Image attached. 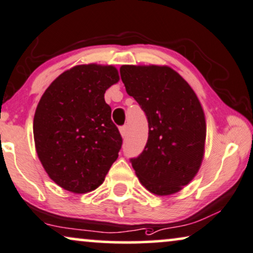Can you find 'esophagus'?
<instances>
[{"instance_id": "obj_1", "label": "esophagus", "mask_w": 253, "mask_h": 253, "mask_svg": "<svg viewBox=\"0 0 253 253\" xmlns=\"http://www.w3.org/2000/svg\"><path fill=\"white\" fill-rule=\"evenodd\" d=\"M126 130H127L126 126H122L120 127V132H121V134H122V137L126 136Z\"/></svg>"}]
</instances>
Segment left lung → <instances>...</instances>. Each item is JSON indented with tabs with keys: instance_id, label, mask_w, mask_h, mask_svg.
Listing matches in <instances>:
<instances>
[{
	"instance_id": "1",
	"label": "left lung",
	"mask_w": 253,
	"mask_h": 253,
	"mask_svg": "<svg viewBox=\"0 0 253 253\" xmlns=\"http://www.w3.org/2000/svg\"><path fill=\"white\" fill-rule=\"evenodd\" d=\"M120 73L149 123L146 145L131 165L147 191L174 194L192 181L202 163L206 120L199 98L170 67L124 65Z\"/></svg>"
}]
</instances>
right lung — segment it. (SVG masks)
<instances>
[{
	"label": "right lung",
	"mask_w": 253,
	"mask_h": 253,
	"mask_svg": "<svg viewBox=\"0 0 253 253\" xmlns=\"http://www.w3.org/2000/svg\"><path fill=\"white\" fill-rule=\"evenodd\" d=\"M119 80L114 66L79 65L59 75L39 101L34 119L38 158L66 191L96 189L119 157L123 140L104 101Z\"/></svg>",
	"instance_id": "1"
}]
</instances>
